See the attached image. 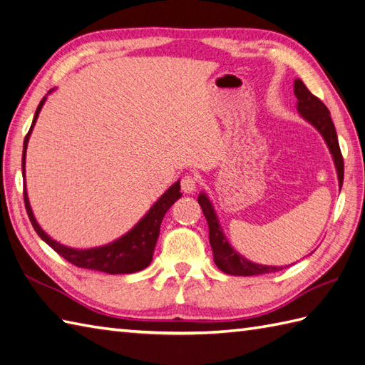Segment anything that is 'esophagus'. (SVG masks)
I'll return each mask as SVG.
<instances>
[{
	"instance_id": "34e87169",
	"label": "esophagus",
	"mask_w": 365,
	"mask_h": 365,
	"mask_svg": "<svg viewBox=\"0 0 365 365\" xmlns=\"http://www.w3.org/2000/svg\"><path fill=\"white\" fill-rule=\"evenodd\" d=\"M197 185H198L197 175H184L181 178V189L184 193H193L197 190Z\"/></svg>"
}]
</instances>
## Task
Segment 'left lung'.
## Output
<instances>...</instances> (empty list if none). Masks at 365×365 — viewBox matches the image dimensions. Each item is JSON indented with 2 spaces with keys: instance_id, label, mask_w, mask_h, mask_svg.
Wrapping results in <instances>:
<instances>
[{
  "instance_id": "obj_1",
  "label": "left lung",
  "mask_w": 365,
  "mask_h": 365,
  "mask_svg": "<svg viewBox=\"0 0 365 365\" xmlns=\"http://www.w3.org/2000/svg\"><path fill=\"white\" fill-rule=\"evenodd\" d=\"M294 94L297 97V111L300 113L302 118L321 133L328 150H330L336 165L337 181H339V187H342L344 159L339 148V140H337L334 123L330 118V111H328L321 99H317L316 96L309 93V90L300 78L294 80ZM198 202L209 225V242L213 252V262H215L221 271L230 275H260L283 269V266H266L254 263L245 259L242 254H238L227 242L223 229L220 226L217 212L213 209L212 201L209 200L207 195L201 192L198 195Z\"/></svg>"
}]
</instances>
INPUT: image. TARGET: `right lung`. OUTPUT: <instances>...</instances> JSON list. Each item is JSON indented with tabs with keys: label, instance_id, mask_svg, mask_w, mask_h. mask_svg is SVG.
<instances>
[{
	"label": "right lung",
	"instance_id": "obj_1",
	"mask_svg": "<svg viewBox=\"0 0 365 365\" xmlns=\"http://www.w3.org/2000/svg\"><path fill=\"white\" fill-rule=\"evenodd\" d=\"M52 91L54 90H51L49 93ZM44 102H46V97H43L37 106V111H35L31 130L24 138L21 158V170L24 178V204L35 232H37L43 242L48 243L57 254H60L69 263L78 266V268L102 271L106 274H131L147 268L153 260V251L159 237V227H161L163 218L167 210L172 207V204L178 198H181L182 195L180 181H176L170 189L165 190L163 197L150 207V210L138 221L135 227L130 229L125 235L119 237L118 240H114V242L108 245L90 247V250H76V247H69L56 242V240L51 238L37 223V220H35L34 212L31 209L28 192H26V150H28V142L31 138L32 128L38 119V114L43 108Z\"/></svg>",
	"mask_w": 365,
	"mask_h": 365
}]
</instances>
